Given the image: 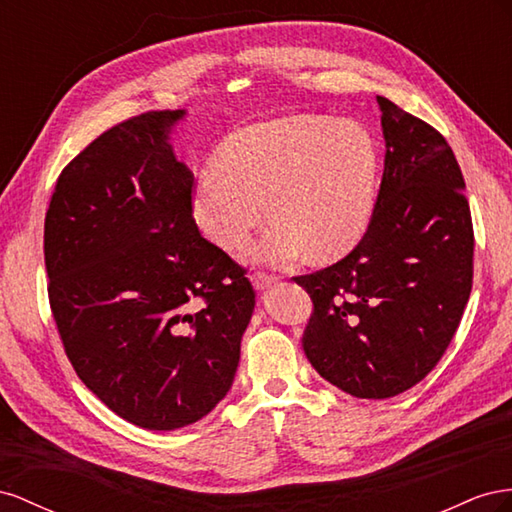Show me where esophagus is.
<instances>
[{
	"instance_id": "esophagus-1",
	"label": "esophagus",
	"mask_w": 512,
	"mask_h": 512,
	"mask_svg": "<svg viewBox=\"0 0 512 512\" xmlns=\"http://www.w3.org/2000/svg\"><path fill=\"white\" fill-rule=\"evenodd\" d=\"M276 281V276L274 274H266V272H255L253 274V285H255V289H268V287H272Z\"/></svg>"
}]
</instances>
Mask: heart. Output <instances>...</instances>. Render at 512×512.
<instances>
[{"mask_svg":"<svg viewBox=\"0 0 512 512\" xmlns=\"http://www.w3.org/2000/svg\"><path fill=\"white\" fill-rule=\"evenodd\" d=\"M377 175V143L358 122L328 115L259 122L227 137L214 169L199 175L193 214L208 238L233 248L268 206L274 221L246 248L253 261L287 264L304 251L337 259L369 227Z\"/></svg>","mask_w":512,"mask_h":512,"instance_id":"heart-1","label":"heart"}]
</instances>
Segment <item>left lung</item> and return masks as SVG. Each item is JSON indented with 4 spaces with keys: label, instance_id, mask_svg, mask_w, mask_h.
Returning <instances> with one entry per match:
<instances>
[{
    "label": "left lung",
    "instance_id": "8db88e82",
    "mask_svg": "<svg viewBox=\"0 0 512 512\" xmlns=\"http://www.w3.org/2000/svg\"><path fill=\"white\" fill-rule=\"evenodd\" d=\"M377 105L386 158L367 233L337 264L296 276L313 300L306 358L358 399L397 397L433 371L474 274L470 203L450 145L388 98Z\"/></svg>",
    "mask_w": 512,
    "mask_h": 512
}]
</instances>
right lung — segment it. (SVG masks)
<instances>
[{"label": "right lung", "mask_w": 512, "mask_h": 512, "mask_svg": "<svg viewBox=\"0 0 512 512\" xmlns=\"http://www.w3.org/2000/svg\"><path fill=\"white\" fill-rule=\"evenodd\" d=\"M186 115L105 130L60 173L45 218L49 302L66 356L111 412L150 431L210 414L233 384L251 281L193 218L169 143Z\"/></svg>", "instance_id": "obj_1"}]
</instances>
